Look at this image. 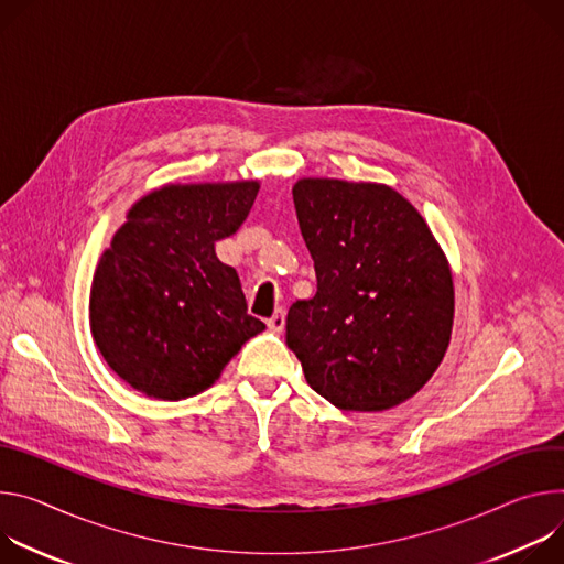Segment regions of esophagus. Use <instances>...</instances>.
I'll list each match as a JSON object with an SVG mask.
<instances>
[{"label":"esophagus","mask_w":564,"mask_h":564,"mask_svg":"<svg viewBox=\"0 0 564 564\" xmlns=\"http://www.w3.org/2000/svg\"><path fill=\"white\" fill-rule=\"evenodd\" d=\"M284 323H286V318H284V311H282V308H278L275 314L269 318V323H267V325H269V329H271V332L280 334V332L284 329Z\"/></svg>","instance_id":"obj_1"}]
</instances>
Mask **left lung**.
Here are the masks:
<instances>
[{
	"mask_svg": "<svg viewBox=\"0 0 564 564\" xmlns=\"http://www.w3.org/2000/svg\"><path fill=\"white\" fill-rule=\"evenodd\" d=\"M293 204L318 278L316 295L286 316L306 383L340 410L403 403L451 343L455 286L442 246L383 183L300 178Z\"/></svg>",
	"mask_w": 564,
	"mask_h": 564,
	"instance_id": "1",
	"label": "left lung"
}]
</instances>
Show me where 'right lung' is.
<instances>
[{
    "label": "right lung",
    "instance_id": "obj_1",
    "mask_svg": "<svg viewBox=\"0 0 564 564\" xmlns=\"http://www.w3.org/2000/svg\"><path fill=\"white\" fill-rule=\"evenodd\" d=\"M258 181L170 183L139 199L100 256L89 325L107 365L134 390L178 401L208 390L264 332L239 275L219 262L258 197Z\"/></svg>",
    "mask_w": 564,
    "mask_h": 564
}]
</instances>
